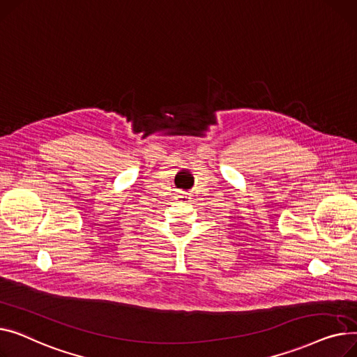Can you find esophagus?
<instances>
[{
    "mask_svg": "<svg viewBox=\"0 0 357 357\" xmlns=\"http://www.w3.org/2000/svg\"><path fill=\"white\" fill-rule=\"evenodd\" d=\"M180 197H181V200H183V202H190V199H192V197L188 196V195H181Z\"/></svg>",
    "mask_w": 357,
    "mask_h": 357,
    "instance_id": "1",
    "label": "esophagus"
}]
</instances>
